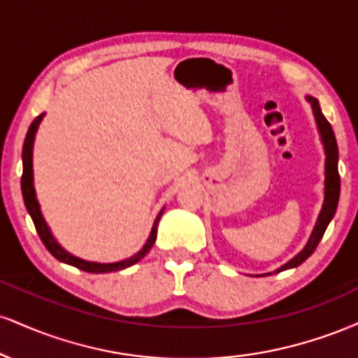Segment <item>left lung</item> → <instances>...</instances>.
I'll return each mask as SVG.
<instances>
[{"label": "left lung", "mask_w": 358, "mask_h": 358, "mask_svg": "<svg viewBox=\"0 0 358 358\" xmlns=\"http://www.w3.org/2000/svg\"><path fill=\"white\" fill-rule=\"evenodd\" d=\"M306 99L311 104V108H313L316 124H318L320 134H322L324 155H327V159H324V176H327V178H324V202H323L322 212H320L318 215V220H316L313 232H311L310 241H308V244L305 245V249H303L296 257H293L289 262H286V264L282 266L281 269H278L276 273H279V271L289 269V268H296V266L301 264V262H305L306 259L315 252L316 245H318L320 241H322L328 224H330V220L334 219L336 205H338V199H340L338 146H336L335 133L334 129H331L330 122H328L327 117L323 116L318 101L311 96H308Z\"/></svg>", "instance_id": "obj_1"}]
</instances>
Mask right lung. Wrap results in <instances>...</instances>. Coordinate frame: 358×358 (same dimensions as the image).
Masks as SVG:
<instances>
[{
    "mask_svg": "<svg viewBox=\"0 0 358 358\" xmlns=\"http://www.w3.org/2000/svg\"><path fill=\"white\" fill-rule=\"evenodd\" d=\"M43 119V114H40V116H36L34 119V122H31L30 127H28V133H27V138H24V143H23V153H22V158H23V175H22V193H23V200H24V205H27V210L30 213L31 220H34L35 224V229L36 232H38L40 239H42L43 245L48 249V252L52 254L53 257H57L59 261L65 262V264H71V266H76L77 269H82L85 271V273H96V274H102V273H113V271H121V269H126L129 268V266L136 264L139 259H143L148 254V250L153 248L155 241H156V227H158V222L162 219V213L163 210L158 213V217H156L155 224H153V229H151V234H150V239L145 244V248H143L136 256L126 259V261H121V262H113V264H99V262H87V261H82V259L72 256V254H69L67 250H64L60 248L59 244H57L55 239L52 237L50 231H48L47 224H45L43 217H42V212H40V207H38V202H36V196H35V188H34V170H31V148H34V139H35V133H36V127H38L40 121Z\"/></svg>",
    "mask_w": 358,
    "mask_h": 358,
    "instance_id": "1",
    "label": "right lung"
}]
</instances>
